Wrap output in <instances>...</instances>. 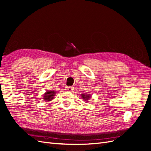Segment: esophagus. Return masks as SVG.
<instances>
[{
    "label": "esophagus",
    "mask_w": 151,
    "mask_h": 151,
    "mask_svg": "<svg viewBox=\"0 0 151 151\" xmlns=\"http://www.w3.org/2000/svg\"><path fill=\"white\" fill-rule=\"evenodd\" d=\"M66 90L67 91H68V92H72V91L74 90V88H73V87H67L66 88Z\"/></svg>",
    "instance_id": "1"
}]
</instances>
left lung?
<instances>
[{
	"mask_svg": "<svg viewBox=\"0 0 151 151\" xmlns=\"http://www.w3.org/2000/svg\"><path fill=\"white\" fill-rule=\"evenodd\" d=\"M81 94V98H83L84 101L88 102V100H89L91 98V95L89 94H86V93H83Z\"/></svg>",
	"mask_w": 151,
	"mask_h": 151,
	"instance_id": "obj_1",
	"label": "left lung"
}]
</instances>
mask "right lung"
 I'll list each match as a JSON object with an SVG mask.
<instances>
[{
    "label": "right lung",
    "mask_w": 151,
    "mask_h": 151,
    "mask_svg": "<svg viewBox=\"0 0 151 151\" xmlns=\"http://www.w3.org/2000/svg\"><path fill=\"white\" fill-rule=\"evenodd\" d=\"M56 91H47L43 95V101H50L53 99L54 96L56 94Z\"/></svg>",
    "instance_id": "obj_1"
}]
</instances>
